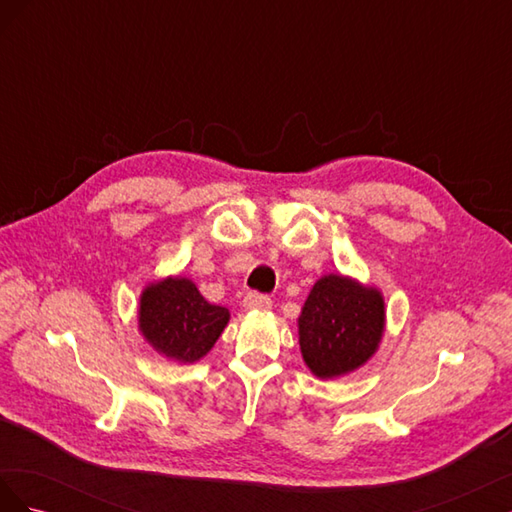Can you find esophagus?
Masks as SVG:
<instances>
[{"label": "esophagus", "instance_id": "34e87169", "mask_svg": "<svg viewBox=\"0 0 512 512\" xmlns=\"http://www.w3.org/2000/svg\"><path fill=\"white\" fill-rule=\"evenodd\" d=\"M273 301L267 294H260V292H247L245 299H243V307L245 309H271Z\"/></svg>", "mask_w": 512, "mask_h": 512}]
</instances>
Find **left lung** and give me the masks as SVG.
<instances>
[{
	"mask_svg": "<svg viewBox=\"0 0 512 512\" xmlns=\"http://www.w3.org/2000/svg\"><path fill=\"white\" fill-rule=\"evenodd\" d=\"M384 333V299L378 288L352 277L324 275L299 316V344L312 374L339 378L365 365Z\"/></svg>",
	"mask_w": 512,
	"mask_h": 512,
	"instance_id": "left-lung-1",
	"label": "left lung"
}]
</instances>
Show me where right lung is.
Segmentation results:
<instances>
[{
	"instance_id": "obj_1",
	"label": "right lung",
	"mask_w": 512,
	"mask_h": 512,
	"mask_svg": "<svg viewBox=\"0 0 512 512\" xmlns=\"http://www.w3.org/2000/svg\"><path fill=\"white\" fill-rule=\"evenodd\" d=\"M226 307L211 305L188 277H166L149 284L138 305V329L166 359L196 363L226 329Z\"/></svg>"
}]
</instances>
